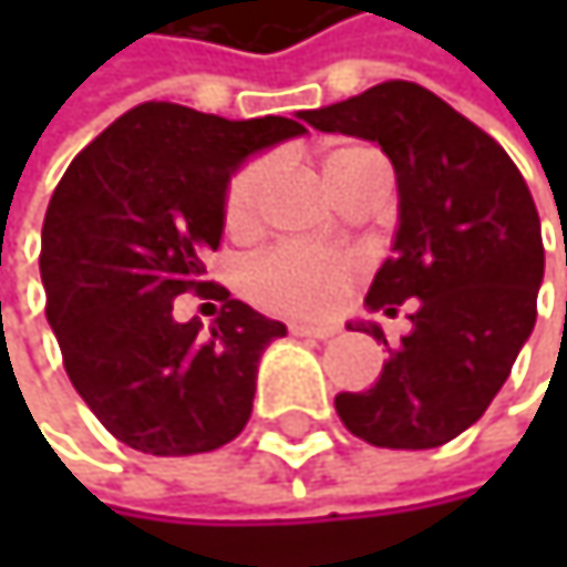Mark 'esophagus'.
<instances>
[{
  "label": "esophagus",
  "mask_w": 567,
  "mask_h": 567,
  "mask_svg": "<svg viewBox=\"0 0 567 567\" xmlns=\"http://www.w3.org/2000/svg\"><path fill=\"white\" fill-rule=\"evenodd\" d=\"M288 331L291 334H298V338H318V341H328V338H334V324H301V321H291L288 324Z\"/></svg>",
  "instance_id": "esophagus-1"
}]
</instances>
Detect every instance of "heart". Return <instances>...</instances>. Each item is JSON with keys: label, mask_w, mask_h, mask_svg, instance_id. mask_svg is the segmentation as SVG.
<instances>
[{"label": "heart", "mask_w": 567, "mask_h": 567, "mask_svg": "<svg viewBox=\"0 0 567 567\" xmlns=\"http://www.w3.org/2000/svg\"><path fill=\"white\" fill-rule=\"evenodd\" d=\"M334 157V154H331ZM272 183V161L256 157L229 176L223 216L233 233H249L262 219L266 193ZM358 276V262L344 252H328L301 243H282L246 269V291L256 305L279 315H328Z\"/></svg>", "instance_id": "heart-1"}]
</instances>
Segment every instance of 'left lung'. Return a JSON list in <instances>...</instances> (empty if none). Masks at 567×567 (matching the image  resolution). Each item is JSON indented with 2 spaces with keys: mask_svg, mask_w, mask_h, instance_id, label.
<instances>
[{
  "mask_svg": "<svg viewBox=\"0 0 567 567\" xmlns=\"http://www.w3.org/2000/svg\"><path fill=\"white\" fill-rule=\"evenodd\" d=\"M301 117L378 141L391 157L400 229L368 305L396 315L416 298L413 331L396 348L364 324L391 361L371 391L334 396V410L371 446H443L486 413L535 328L545 272L535 199L483 127L413 81H384Z\"/></svg>",
  "mask_w": 567,
  "mask_h": 567,
  "instance_id": "1",
  "label": "left lung"
}]
</instances>
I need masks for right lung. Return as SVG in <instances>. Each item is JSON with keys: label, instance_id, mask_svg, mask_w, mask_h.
Listing matches in <instances>:
<instances>
[{"label": "right lung", "instance_id": "right-lung-1", "mask_svg": "<svg viewBox=\"0 0 567 567\" xmlns=\"http://www.w3.org/2000/svg\"><path fill=\"white\" fill-rule=\"evenodd\" d=\"M298 134L291 117L144 101L61 176L42 226L45 315L74 391L121 443L193 456L249 423L259 358L285 324L206 282L203 256L223 239L229 173ZM183 290L220 301L206 336L172 318Z\"/></svg>", "mask_w": 567, "mask_h": 567}]
</instances>
